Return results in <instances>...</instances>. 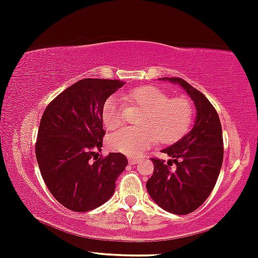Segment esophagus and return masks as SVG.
<instances>
[{"instance_id": "1", "label": "esophagus", "mask_w": 258, "mask_h": 258, "mask_svg": "<svg viewBox=\"0 0 258 258\" xmlns=\"http://www.w3.org/2000/svg\"><path fill=\"white\" fill-rule=\"evenodd\" d=\"M138 161H140V159H138V158H135V157H130L128 158V163L131 164V165H136V164H137Z\"/></svg>"}]
</instances>
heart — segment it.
Listing matches in <instances>:
<instances>
[{
  "instance_id": "heart-1",
  "label": "heart",
  "mask_w": 258,
  "mask_h": 258,
  "mask_svg": "<svg viewBox=\"0 0 258 258\" xmlns=\"http://www.w3.org/2000/svg\"><path fill=\"white\" fill-rule=\"evenodd\" d=\"M124 99L137 104L144 112L140 126L122 127L107 137V147L127 155H140L159 140L161 143H174L188 131L194 120V106L185 97L169 98L159 88L144 86L124 94ZM101 120L107 130H114L122 122L121 104L116 97L104 103Z\"/></svg>"
}]
</instances>
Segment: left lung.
<instances>
[{"label":"left lung","instance_id":"1","mask_svg":"<svg viewBox=\"0 0 258 258\" xmlns=\"http://www.w3.org/2000/svg\"><path fill=\"white\" fill-rule=\"evenodd\" d=\"M179 86L196 106V120L188 134L163 149L171 159L168 165L152 159L154 171L147 181V191L164 211L188 214L207 200L214 188L223 164L222 124L216 109L200 90L181 78H159ZM175 168H171L172 163Z\"/></svg>","mask_w":258,"mask_h":258}]
</instances>
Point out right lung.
Returning <instances> with one entry per match:
<instances>
[{
	"mask_svg": "<svg viewBox=\"0 0 258 258\" xmlns=\"http://www.w3.org/2000/svg\"><path fill=\"white\" fill-rule=\"evenodd\" d=\"M123 84L118 79H81L42 114L36 160L51 195L71 211L88 212L104 205L126 169L127 158L121 153L98 158L94 152L103 147L104 103Z\"/></svg>",
	"mask_w": 258,
	"mask_h": 258,
	"instance_id": "add662e5",
	"label": "right lung"
}]
</instances>
